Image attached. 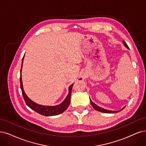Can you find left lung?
Returning <instances> with one entry per match:
<instances>
[{
	"label": "left lung",
	"mask_w": 146,
	"mask_h": 146,
	"mask_svg": "<svg viewBox=\"0 0 146 146\" xmlns=\"http://www.w3.org/2000/svg\"><path fill=\"white\" fill-rule=\"evenodd\" d=\"M123 43L124 45H125V46L126 47H127V48H129L128 46L127 45L126 42L125 41H123ZM90 102H91V105H92L93 107V108H94L95 110L98 111L102 112H104V113H116V112H119V111H111V110H105V109H104V108H102L101 107L98 106L96 104H95L94 103H93V102H92V100H91V99H90ZM124 108H125V107H123V108H122L120 111L123 110Z\"/></svg>",
	"instance_id": "8db88e82"
}]
</instances>
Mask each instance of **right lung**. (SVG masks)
I'll return each mask as SVG.
<instances>
[{"instance_id":"add662e5","label":"right lung","mask_w":146,"mask_h":146,"mask_svg":"<svg viewBox=\"0 0 146 146\" xmlns=\"http://www.w3.org/2000/svg\"><path fill=\"white\" fill-rule=\"evenodd\" d=\"M24 56L22 59V64H21V67L20 70V88L22 92L23 97L24 98V100L26 102V104L27 106H28L30 108H31L32 110L35 111L38 114L44 115V116H53V115H57L61 114L63 112L66 111L68 106L70 105V98H71V93H72V87L73 85V84L71 85L68 88V94L66 98L62 102L61 104L56 106H44L37 104L35 102H34L32 100H31L26 93H25L23 87V83L22 80H21V68H22L23 66V61Z\"/></svg>"}]
</instances>
